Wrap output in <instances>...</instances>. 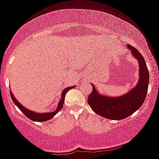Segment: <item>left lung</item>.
Masks as SVG:
<instances>
[{"mask_svg": "<svg viewBox=\"0 0 159 159\" xmlns=\"http://www.w3.org/2000/svg\"><path fill=\"white\" fill-rule=\"evenodd\" d=\"M139 66V79L137 86L127 94L119 97H110L100 95L93 86L89 94L88 102L91 109L99 116L108 119L121 120L135 112L143 103L148 91L149 75L143 57L137 48L128 44Z\"/></svg>", "mask_w": 159, "mask_h": 159, "instance_id": "8db88e82", "label": "left lung"}]
</instances>
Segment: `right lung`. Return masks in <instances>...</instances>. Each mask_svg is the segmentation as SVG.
I'll return each instance as SVG.
<instances>
[{
	"label": "right lung",
	"instance_id": "1",
	"mask_svg": "<svg viewBox=\"0 0 159 159\" xmlns=\"http://www.w3.org/2000/svg\"><path fill=\"white\" fill-rule=\"evenodd\" d=\"M74 88H75V86L69 87V88H66L65 90H63V91H62V95H61L62 98H61L60 101L59 102V103H58V107H57V109H56L55 111H52V112H46V113L34 112V111L29 110V109H26V108L24 107V106H22V105H21L20 102L16 100V99L15 98L14 96L13 95V93H12L11 91H10V96H11L12 100L13 101V102H14L15 105L20 109L21 111H22V112L23 113V114L25 115L27 118H29V119L32 120V121H48V120L51 119V118H53V117L55 116V115L57 114V113L58 112V111H60L61 109H62V106H63V103H64V99H65L66 93H67V92L69 91L70 89Z\"/></svg>",
	"mask_w": 159,
	"mask_h": 159
}]
</instances>
